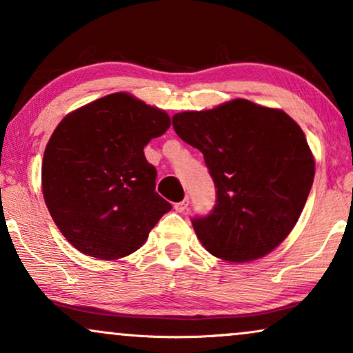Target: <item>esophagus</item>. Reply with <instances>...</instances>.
<instances>
[{"mask_svg":"<svg viewBox=\"0 0 353 353\" xmlns=\"http://www.w3.org/2000/svg\"><path fill=\"white\" fill-rule=\"evenodd\" d=\"M188 205H190V199H188V197H185V199H183V201L176 202V204H175V210H176V212H185V210L188 209Z\"/></svg>","mask_w":353,"mask_h":353,"instance_id":"obj_1","label":"esophagus"}]
</instances>
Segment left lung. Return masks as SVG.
Here are the masks:
<instances>
[{"label": "left lung", "mask_w": 353, "mask_h": 353, "mask_svg": "<svg viewBox=\"0 0 353 353\" xmlns=\"http://www.w3.org/2000/svg\"><path fill=\"white\" fill-rule=\"evenodd\" d=\"M172 123L202 152L216 190L210 214L191 219L202 245L236 263L278 248L297 223L315 176L301 127L283 110L248 99L175 114Z\"/></svg>", "instance_id": "8db88e82"}]
</instances>
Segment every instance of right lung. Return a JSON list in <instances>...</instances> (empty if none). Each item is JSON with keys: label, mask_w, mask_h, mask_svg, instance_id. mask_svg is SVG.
<instances>
[{"label": "right lung", "mask_w": 353, "mask_h": 353, "mask_svg": "<svg viewBox=\"0 0 353 353\" xmlns=\"http://www.w3.org/2000/svg\"><path fill=\"white\" fill-rule=\"evenodd\" d=\"M168 127L163 110L127 93L96 99L57 125L43 156V197L75 249L125 257L172 209L156 192L157 170L143 151Z\"/></svg>", "instance_id": "add662e5"}]
</instances>
